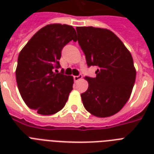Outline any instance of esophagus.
<instances>
[{"instance_id":"obj_1","label":"esophagus","mask_w":154,"mask_h":154,"mask_svg":"<svg viewBox=\"0 0 154 154\" xmlns=\"http://www.w3.org/2000/svg\"><path fill=\"white\" fill-rule=\"evenodd\" d=\"M82 78V75H78V76H73V79H74L75 82H77V81H79Z\"/></svg>"}]
</instances>
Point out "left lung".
<instances>
[{"label":"left lung","instance_id":"8db88e82","mask_svg":"<svg viewBox=\"0 0 154 154\" xmlns=\"http://www.w3.org/2000/svg\"><path fill=\"white\" fill-rule=\"evenodd\" d=\"M76 29L88 67H97L96 77H85L89 88L81 94L84 107L96 117H110L122 109L134 88L136 70L131 53L110 30L92 26Z\"/></svg>","mask_w":154,"mask_h":154}]
</instances>
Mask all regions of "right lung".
I'll use <instances>...</instances> for the list:
<instances>
[{"instance_id": "obj_1", "label": "right lung", "mask_w": 154, "mask_h": 154, "mask_svg": "<svg viewBox=\"0 0 154 154\" xmlns=\"http://www.w3.org/2000/svg\"><path fill=\"white\" fill-rule=\"evenodd\" d=\"M72 26L52 24L35 33L18 56L16 79L20 96L32 109L54 114L65 105L72 89V76L64 74L59 60L65 45L76 41Z\"/></svg>"}]
</instances>
